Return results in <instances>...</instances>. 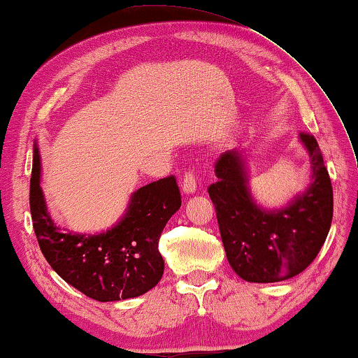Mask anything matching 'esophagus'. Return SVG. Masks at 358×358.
<instances>
[{"instance_id": "1", "label": "esophagus", "mask_w": 358, "mask_h": 358, "mask_svg": "<svg viewBox=\"0 0 358 358\" xmlns=\"http://www.w3.org/2000/svg\"><path fill=\"white\" fill-rule=\"evenodd\" d=\"M182 190L187 195H190V193H195L196 192V178H195V173L193 171H185V176L182 179Z\"/></svg>"}]
</instances>
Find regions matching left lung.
Returning a JSON list of instances; mask_svg holds the SVG:
<instances>
[{
    "label": "left lung",
    "mask_w": 358,
    "mask_h": 358,
    "mask_svg": "<svg viewBox=\"0 0 358 358\" xmlns=\"http://www.w3.org/2000/svg\"><path fill=\"white\" fill-rule=\"evenodd\" d=\"M310 154L308 190L285 209L264 210L253 201L242 155L227 150L215 162L218 180L209 185L222 242L233 271L250 283H275L303 272L327 239L334 190L316 138L300 134Z\"/></svg>",
    "instance_id": "1"
}]
</instances>
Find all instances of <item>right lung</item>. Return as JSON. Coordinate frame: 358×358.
<instances>
[{
    "label": "right lung",
    "mask_w": 358,
    "mask_h": 358,
    "mask_svg": "<svg viewBox=\"0 0 358 358\" xmlns=\"http://www.w3.org/2000/svg\"><path fill=\"white\" fill-rule=\"evenodd\" d=\"M39 184L41 155L34 144L31 217L41 252L62 280L99 302L143 296L159 283L165 268L159 252L162 231L182 203L174 176L138 189L116 227L94 236L56 227Z\"/></svg>",
    "instance_id": "1"
}]
</instances>
